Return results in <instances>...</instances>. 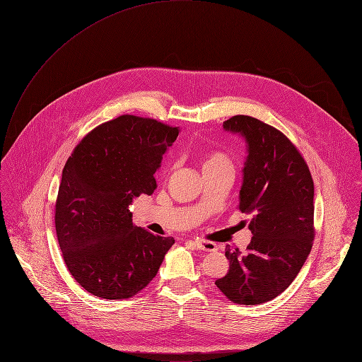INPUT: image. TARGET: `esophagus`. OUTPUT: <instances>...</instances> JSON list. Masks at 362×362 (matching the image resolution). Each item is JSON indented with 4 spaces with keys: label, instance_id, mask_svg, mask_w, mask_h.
<instances>
[{
    "label": "esophagus",
    "instance_id": "esophagus-1",
    "mask_svg": "<svg viewBox=\"0 0 362 362\" xmlns=\"http://www.w3.org/2000/svg\"><path fill=\"white\" fill-rule=\"evenodd\" d=\"M194 246L202 252H216L217 246L213 242H207V240H194Z\"/></svg>",
    "mask_w": 362,
    "mask_h": 362
}]
</instances>
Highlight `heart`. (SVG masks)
Wrapping results in <instances>:
<instances>
[{"label": "heart", "mask_w": 362, "mask_h": 362, "mask_svg": "<svg viewBox=\"0 0 362 362\" xmlns=\"http://www.w3.org/2000/svg\"><path fill=\"white\" fill-rule=\"evenodd\" d=\"M217 165H230L228 163V159L221 155V153H210L207 155L203 162H202V170L203 169H207V168H213V166H217Z\"/></svg>", "instance_id": "heart-1"}]
</instances>
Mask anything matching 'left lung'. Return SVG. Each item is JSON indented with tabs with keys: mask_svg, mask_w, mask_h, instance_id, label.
Wrapping results in <instances>:
<instances>
[{
	"mask_svg": "<svg viewBox=\"0 0 362 362\" xmlns=\"http://www.w3.org/2000/svg\"><path fill=\"white\" fill-rule=\"evenodd\" d=\"M226 132L242 136L247 156L238 209L250 214L246 253L226 247L228 272L216 280L237 304H263L281 294L304 266L314 240V182L297 148L262 120L235 115Z\"/></svg>",
	"mask_w": 362,
	"mask_h": 362,
	"instance_id": "left-lung-1",
	"label": "left lung"
}]
</instances>
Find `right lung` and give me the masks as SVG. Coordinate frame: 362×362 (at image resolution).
Returning <instances> with one entry per match:
<instances>
[{
	"instance_id": "1",
	"label": "right lung",
	"mask_w": 362,
	"mask_h": 362,
	"mask_svg": "<svg viewBox=\"0 0 362 362\" xmlns=\"http://www.w3.org/2000/svg\"><path fill=\"white\" fill-rule=\"evenodd\" d=\"M179 128L119 116L88 134L62 170L55 228L65 264L92 296L124 300L145 288L173 246L132 223V202L156 189L155 173Z\"/></svg>"
}]
</instances>
